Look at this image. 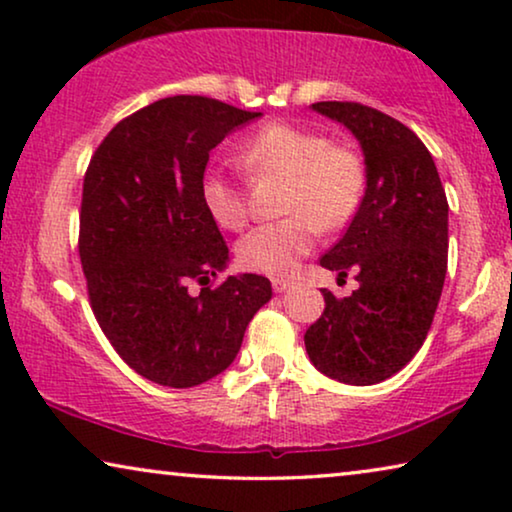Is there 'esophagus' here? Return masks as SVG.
<instances>
[{
    "label": "esophagus",
    "instance_id": "obj_1",
    "mask_svg": "<svg viewBox=\"0 0 512 512\" xmlns=\"http://www.w3.org/2000/svg\"><path fill=\"white\" fill-rule=\"evenodd\" d=\"M291 284H293L291 279H282V277H275V279H272V289H275V293H282V291H286V289H289Z\"/></svg>",
    "mask_w": 512,
    "mask_h": 512
}]
</instances>
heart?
<instances>
[{
  "mask_svg": "<svg viewBox=\"0 0 512 512\" xmlns=\"http://www.w3.org/2000/svg\"><path fill=\"white\" fill-rule=\"evenodd\" d=\"M237 163L254 181L284 179L282 221L265 223L237 244L244 270L284 277L298 268L321 230H340L352 221L366 186V165L349 144L328 142L319 130L268 123L237 149ZM202 200L221 228L242 230L249 219L247 193L221 172L202 181Z\"/></svg>",
  "mask_w": 512,
  "mask_h": 512,
  "instance_id": "1",
  "label": "heart"
}]
</instances>
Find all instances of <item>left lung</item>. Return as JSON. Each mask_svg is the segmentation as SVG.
Listing matches in <instances>:
<instances>
[{"mask_svg": "<svg viewBox=\"0 0 512 512\" xmlns=\"http://www.w3.org/2000/svg\"><path fill=\"white\" fill-rule=\"evenodd\" d=\"M352 130L366 158V195L338 244L319 258L359 289L335 298L305 331L314 368L366 387L396 375L424 345L447 272V198L436 163L408 125L359 102H314Z\"/></svg>", "mask_w": 512, "mask_h": 512, "instance_id": "left-lung-1", "label": "left lung"}]
</instances>
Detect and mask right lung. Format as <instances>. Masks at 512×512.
Here are the masks:
<instances>
[{
    "label": "right lung",
    "mask_w": 512,
    "mask_h": 512,
    "mask_svg": "<svg viewBox=\"0 0 512 512\" xmlns=\"http://www.w3.org/2000/svg\"><path fill=\"white\" fill-rule=\"evenodd\" d=\"M261 116L202 95H174L116 123L83 177L79 256L93 314L146 380L188 389L235 361L272 298L268 277L230 275L228 244L202 200L209 151ZM203 289L190 293V282Z\"/></svg>",
    "instance_id": "right-lung-1"
}]
</instances>
